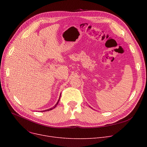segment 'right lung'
Listing matches in <instances>:
<instances>
[{"label": "right lung", "mask_w": 147, "mask_h": 147, "mask_svg": "<svg viewBox=\"0 0 147 147\" xmlns=\"http://www.w3.org/2000/svg\"><path fill=\"white\" fill-rule=\"evenodd\" d=\"M60 97H61V95H60V96H59V99H58V102H57V103L55 105V106L54 107H53L52 108H51V109H48V110H45V111H50V110H53V109H55V108L56 107V106L57 105V104H58V102H59V99H60Z\"/></svg>", "instance_id": "add662e5"}]
</instances>
